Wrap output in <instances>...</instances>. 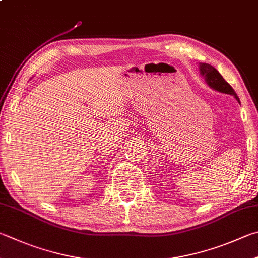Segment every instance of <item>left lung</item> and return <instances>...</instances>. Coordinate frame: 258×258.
Instances as JSON below:
<instances>
[{"label": "left lung", "mask_w": 258, "mask_h": 258, "mask_svg": "<svg viewBox=\"0 0 258 258\" xmlns=\"http://www.w3.org/2000/svg\"><path fill=\"white\" fill-rule=\"evenodd\" d=\"M199 67L200 74L204 78L205 82H207V84L211 89H213L215 91L226 93V95L233 96L238 101H239V98H238L235 90H233L230 84L224 80L221 74L218 72L217 69H214L212 65H210L208 63H200Z\"/></svg>", "instance_id": "8db88e82"}]
</instances>
